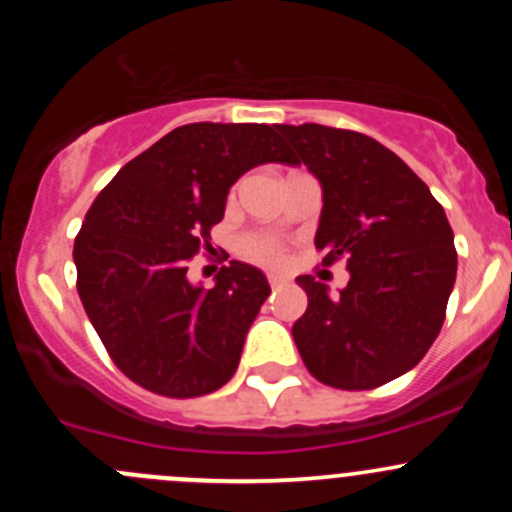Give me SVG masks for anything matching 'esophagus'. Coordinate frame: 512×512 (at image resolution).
I'll use <instances>...</instances> for the list:
<instances>
[{
	"label": "esophagus",
	"instance_id": "34e87169",
	"mask_svg": "<svg viewBox=\"0 0 512 512\" xmlns=\"http://www.w3.org/2000/svg\"><path fill=\"white\" fill-rule=\"evenodd\" d=\"M267 282H270L272 289H280V287L287 285L285 277H280V275H267Z\"/></svg>",
	"mask_w": 512,
	"mask_h": 512
}]
</instances>
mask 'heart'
<instances>
[{
	"mask_svg": "<svg viewBox=\"0 0 512 512\" xmlns=\"http://www.w3.org/2000/svg\"><path fill=\"white\" fill-rule=\"evenodd\" d=\"M240 252L252 262H262V265H275L282 257V245L272 235H262V232H250L240 240Z\"/></svg>",
	"mask_w": 512,
	"mask_h": 512,
	"instance_id": "b5f03b06",
	"label": "heart"
}]
</instances>
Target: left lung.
<instances>
[{
	"mask_svg": "<svg viewBox=\"0 0 512 512\" xmlns=\"http://www.w3.org/2000/svg\"><path fill=\"white\" fill-rule=\"evenodd\" d=\"M280 133L322 183V265L344 257L349 270L334 299L312 275L297 277L309 304L294 344L322 384L376 389L414 369L441 332L456 282L453 230L428 185L374 138L319 123Z\"/></svg>",
	"mask_w": 512,
	"mask_h": 512,
	"instance_id": "left-lung-1",
	"label": "left lung"
}]
</instances>
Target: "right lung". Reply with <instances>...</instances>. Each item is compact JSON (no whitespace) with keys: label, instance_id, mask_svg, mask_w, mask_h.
I'll list each match as a JSON object with an SVG mask.
<instances>
[{"label":"right lung","instance_id":"right-lung-1","mask_svg":"<svg viewBox=\"0 0 512 512\" xmlns=\"http://www.w3.org/2000/svg\"><path fill=\"white\" fill-rule=\"evenodd\" d=\"M262 163H297L265 123H188L123 165L74 242L81 304L131 381L170 399L210 394L240 364L270 294L257 267L232 260L215 285H190L232 183Z\"/></svg>","mask_w":512,"mask_h":512}]
</instances>
